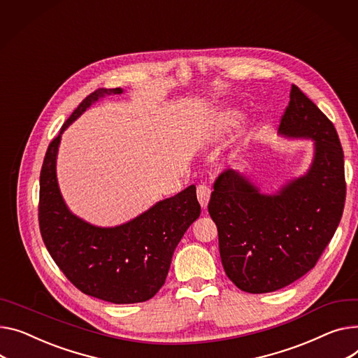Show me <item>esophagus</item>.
<instances>
[{
  "mask_svg": "<svg viewBox=\"0 0 358 358\" xmlns=\"http://www.w3.org/2000/svg\"><path fill=\"white\" fill-rule=\"evenodd\" d=\"M210 194H211V189H210L208 185L200 184V185L197 187V199H199V201H200V204H201L203 208L207 207L208 200H210Z\"/></svg>",
  "mask_w": 358,
  "mask_h": 358,
  "instance_id": "1",
  "label": "esophagus"
}]
</instances>
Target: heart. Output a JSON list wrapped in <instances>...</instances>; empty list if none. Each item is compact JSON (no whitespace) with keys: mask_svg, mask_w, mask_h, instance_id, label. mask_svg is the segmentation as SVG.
Segmentation results:
<instances>
[{"mask_svg":"<svg viewBox=\"0 0 358 358\" xmlns=\"http://www.w3.org/2000/svg\"><path fill=\"white\" fill-rule=\"evenodd\" d=\"M239 117H241V113L236 112V110H226L222 113V125L223 128L227 131L230 128H233L237 122H239Z\"/></svg>","mask_w":358,"mask_h":358,"instance_id":"b5f03b06","label":"heart"}]
</instances>
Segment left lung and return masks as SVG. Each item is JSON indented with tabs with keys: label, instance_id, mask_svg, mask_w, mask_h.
Returning a JSON list of instances; mask_svg holds the SVG:
<instances>
[{
	"label": "left lung",
	"instance_id": "8db88e82",
	"mask_svg": "<svg viewBox=\"0 0 358 358\" xmlns=\"http://www.w3.org/2000/svg\"><path fill=\"white\" fill-rule=\"evenodd\" d=\"M278 134L314 141L308 171L264 194L245 174L229 169L214 182L208 203L224 272L249 294L278 291L311 271L334 236L345 203L338 134L295 85Z\"/></svg>",
	"mask_w": 358,
	"mask_h": 358
}]
</instances>
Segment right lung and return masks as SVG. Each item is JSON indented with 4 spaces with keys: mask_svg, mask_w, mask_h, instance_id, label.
Masks as SVG:
<instances>
[{
    "mask_svg": "<svg viewBox=\"0 0 358 358\" xmlns=\"http://www.w3.org/2000/svg\"><path fill=\"white\" fill-rule=\"evenodd\" d=\"M124 89L90 93L63 124L47 148L40 173L38 223L56 265L89 296L112 303L151 299L169 275L171 259L187 229L200 216L196 185L161 200L135 219L115 227L93 226L66 206L56 176L62 134L94 102Z\"/></svg>",
    "mask_w": 358,
    "mask_h": 358,
    "instance_id": "obj_1",
    "label": "right lung"
}]
</instances>
